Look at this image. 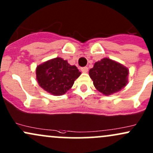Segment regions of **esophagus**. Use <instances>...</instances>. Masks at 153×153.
<instances>
[{
	"label": "esophagus",
	"instance_id": "34e87169",
	"mask_svg": "<svg viewBox=\"0 0 153 153\" xmlns=\"http://www.w3.org/2000/svg\"><path fill=\"white\" fill-rule=\"evenodd\" d=\"M80 70H81L83 73H87L88 71V68L87 67H83V68H80Z\"/></svg>",
	"mask_w": 153,
	"mask_h": 153
}]
</instances>
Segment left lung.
Here are the masks:
<instances>
[{
    "mask_svg": "<svg viewBox=\"0 0 153 153\" xmlns=\"http://www.w3.org/2000/svg\"><path fill=\"white\" fill-rule=\"evenodd\" d=\"M128 70L120 64L108 58L96 62L89 70L95 88L105 95L120 91L127 83Z\"/></svg>",
    "mask_w": 153,
    "mask_h": 153,
    "instance_id": "left-lung-1",
    "label": "left lung"
}]
</instances>
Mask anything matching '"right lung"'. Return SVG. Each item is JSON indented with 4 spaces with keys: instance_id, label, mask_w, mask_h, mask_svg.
<instances>
[{
    "instance_id": "obj_1",
    "label": "right lung",
    "mask_w": 153,
    "mask_h": 153,
    "mask_svg": "<svg viewBox=\"0 0 153 153\" xmlns=\"http://www.w3.org/2000/svg\"><path fill=\"white\" fill-rule=\"evenodd\" d=\"M80 75V72L75 65H70L59 57L47 61L36 69V78L40 86L55 96L66 93Z\"/></svg>"
}]
</instances>
